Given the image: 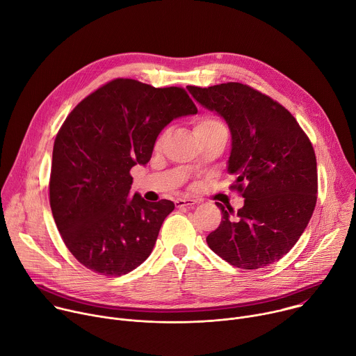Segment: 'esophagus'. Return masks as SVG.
<instances>
[{
	"label": "esophagus",
	"instance_id": "esophagus-1",
	"mask_svg": "<svg viewBox=\"0 0 356 356\" xmlns=\"http://www.w3.org/2000/svg\"><path fill=\"white\" fill-rule=\"evenodd\" d=\"M197 200L191 198V197H181V198H177L176 200V207L181 209V207H190V206H194L197 204Z\"/></svg>",
	"mask_w": 356,
	"mask_h": 356
}]
</instances>
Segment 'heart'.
Here are the masks:
<instances>
[{
    "instance_id": "1",
    "label": "heart",
    "mask_w": 356,
    "mask_h": 356,
    "mask_svg": "<svg viewBox=\"0 0 356 356\" xmlns=\"http://www.w3.org/2000/svg\"><path fill=\"white\" fill-rule=\"evenodd\" d=\"M221 128H225V125L216 117L213 115H204L201 117L197 122H195V132H202V131H216V129H221ZM162 139V136H161ZM159 139V140H161Z\"/></svg>"
}]
</instances>
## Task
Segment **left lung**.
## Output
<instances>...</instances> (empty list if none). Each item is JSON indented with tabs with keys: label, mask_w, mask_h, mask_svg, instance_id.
I'll return each mask as SVG.
<instances>
[{
	"label": "left lung",
	"mask_w": 356,
	"mask_h": 356,
	"mask_svg": "<svg viewBox=\"0 0 356 356\" xmlns=\"http://www.w3.org/2000/svg\"><path fill=\"white\" fill-rule=\"evenodd\" d=\"M187 90L228 124V172L245 198L236 213L217 202L222 220L207 236L209 246L241 269L277 262L306 229L317 202V161L309 136L283 106L246 84Z\"/></svg>",
	"instance_id": "obj_1"
}]
</instances>
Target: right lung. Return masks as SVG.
I'll return each mask as SVG.
<instances>
[{
  "mask_svg": "<svg viewBox=\"0 0 356 356\" xmlns=\"http://www.w3.org/2000/svg\"><path fill=\"white\" fill-rule=\"evenodd\" d=\"M193 114L184 88L132 79L104 84L69 114L54 145L50 209L67 249L87 269L117 277L147 259L175 204L128 197L129 170L150 161L168 124Z\"/></svg>",
  "mask_w": 356,
  "mask_h": 356,
  "instance_id": "1",
  "label": "right lung"
}]
</instances>
